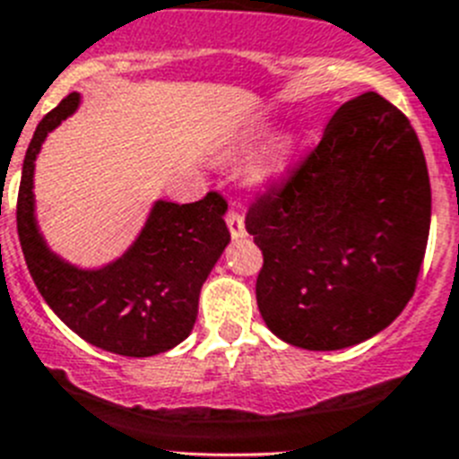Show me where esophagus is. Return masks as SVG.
<instances>
[{"label":"esophagus","instance_id":"1","mask_svg":"<svg viewBox=\"0 0 459 459\" xmlns=\"http://www.w3.org/2000/svg\"><path fill=\"white\" fill-rule=\"evenodd\" d=\"M225 221H227V227H230V234H232L234 238H243L246 234H248V232H246V222H243L241 213H237L234 209L227 211Z\"/></svg>","mask_w":459,"mask_h":459}]
</instances>
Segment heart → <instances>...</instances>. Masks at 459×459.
Segmentation results:
<instances>
[{
    "instance_id": "heart-1",
    "label": "heart",
    "mask_w": 459,
    "mask_h": 459,
    "mask_svg": "<svg viewBox=\"0 0 459 459\" xmlns=\"http://www.w3.org/2000/svg\"><path fill=\"white\" fill-rule=\"evenodd\" d=\"M266 133H269V124H257L253 131H250V140H259V137H264ZM294 147L296 135L291 131L280 133L278 137H273L269 149H266V153L262 156V160H259L257 169H255V177H257L259 181H271L275 179V177H280V174L285 172L287 163H290Z\"/></svg>"
}]
</instances>
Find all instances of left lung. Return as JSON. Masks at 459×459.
<instances>
[{"label":"left lung","mask_w":459,"mask_h":459,"mask_svg":"<svg viewBox=\"0 0 459 459\" xmlns=\"http://www.w3.org/2000/svg\"><path fill=\"white\" fill-rule=\"evenodd\" d=\"M429 216L407 117L375 91L340 105L306 163L246 216L264 255L257 306L271 333L335 351L384 331L416 290Z\"/></svg>","instance_id":"1"}]
</instances>
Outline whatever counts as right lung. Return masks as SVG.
<instances>
[{
    "instance_id": "right-lung-1",
    "label": "right lung",
    "mask_w": 459,
    "mask_h": 459,
    "mask_svg": "<svg viewBox=\"0 0 459 459\" xmlns=\"http://www.w3.org/2000/svg\"><path fill=\"white\" fill-rule=\"evenodd\" d=\"M80 93L48 112L30 142L18 193V237L40 296L71 331L99 350L131 359L163 354L190 335L204 280L230 243L227 202H153L135 241L117 259L82 269L52 253L36 222L34 168L48 133L73 117Z\"/></svg>"
}]
</instances>
